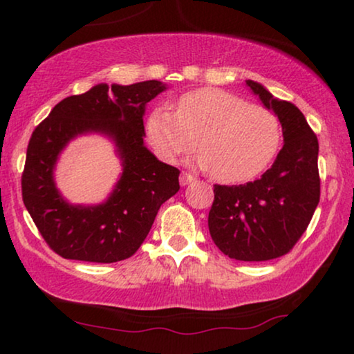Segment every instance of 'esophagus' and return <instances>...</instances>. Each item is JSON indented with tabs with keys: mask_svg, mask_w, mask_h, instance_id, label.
Segmentation results:
<instances>
[{
	"mask_svg": "<svg viewBox=\"0 0 354 354\" xmlns=\"http://www.w3.org/2000/svg\"><path fill=\"white\" fill-rule=\"evenodd\" d=\"M192 182H195V177H193L192 174H188V172H182L180 174V185L182 187H185V185H188V183H192Z\"/></svg>",
	"mask_w": 354,
	"mask_h": 354,
	"instance_id": "obj_1",
	"label": "esophagus"
}]
</instances>
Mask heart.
<instances>
[{"label":"heart","mask_w":354,"mask_h":354,"mask_svg":"<svg viewBox=\"0 0 354 354\" xmlns=\"http://www.w3.org/2000/svg\"><path fill=\"white\" fill-rule=\"evenodd\" d=\"M149 143L164 161L177 162L198 145V164L225 183L259 176L282 142L280 122L269 109L230 91L198 88L177 100L176 113L154 108L147 119Z\"/></svg>","instance_id":"1"}]
</instances>
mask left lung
<instances>
[{"instance_id":"obj_1","label":"left lung","mask_w":354,"mask_h":354,"mask_svg":"<svg viewBox=\"0 0 354 354\" xmlns=\"http://www.w3.org/2000/svg\"><path fill=\"white\" fill-rule=\"evenodd\" d=\"M266 109L280 120L283 147L272 167L246 185H214L207 225L225 256L269 261L287 254L304 234L321 196L319 143L297 106L274 98L254 80H246Z\"/></svg>"}]
</instances>
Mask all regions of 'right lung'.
<instances>
[{"mask_svg":"<svg viewBox=\"0 0 354 354\" xmlns=\"http://www.w3.org/2000/svg\"><path fill=\"white\" fill-rule=\"evenodd\" d=\"M167 88L159 80L98 84L67 96L33 130L22 174V200L50 248L66 259L118 263L137 253L159 207L178 192V169L145 147L147 104ZM98 133L115 143L123 174L100 205H72L54 169L72 139Z\"/></svg>","mask_w":354,"mask_h":354,"instance_id":"right-lung-1","label":"right lung"}]
</instances>
